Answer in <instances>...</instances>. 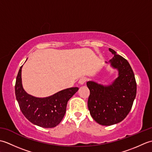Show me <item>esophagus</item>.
<instances>
[{"instance_id":"1","label":"esophagus","mask_w":152,"mask_h":152,"mask_svg":"<svg viewBox=\"0 0 152 152\" xmlns=\"http://www.w3.org/2000/svg\"><path fill=\"white\" fill-rule=\"evenodd\" d=\"M86 82V78H82L80 79L78 83H79L80 86H83V84H84Z\"/></svg>"}]
</instances>
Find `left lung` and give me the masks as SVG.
Returning <instances> with one entry per match:
<instances>
[{
	"label": "left lung",
	"instance_id": "left-lung-1",
	"mask_svg": "<svg viewBox=\"0 0 152 152\" xmlns=\"http://www.w3.org/2000/svg\"><path fill=\"white\" fill-rule=\"evenodd\" d=\"M114 55L106 63L117 69L118 77L110 84L87 82L90 91L88 105L91 117L102 125H114L126 118L131 110L137 94L134 74L128 61L109 48Z\"/></svg>",
	"mask_w": 152,
	"mask_h": 152
}]
</instances>
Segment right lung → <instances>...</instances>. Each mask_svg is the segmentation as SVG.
<instances>
[{"label": "right lung", "instance_id": "obj_1", "mask_svg": "<svg viewBox=\"0 0 152 152\" xmlns=\"http://www.w3.org/2000/svg\"><path fill=\"white\" fill-rule=\"evenodd\" d=\"M22 66L16 78L15 93L23 114L32 124L39 127H56L62 121L66 112L67 102L78 91V88L63 89L47 97H36L28 94L23 88Z\"/></svg>", "mask_w": 152, "mask_h": 152}]
</instances>
